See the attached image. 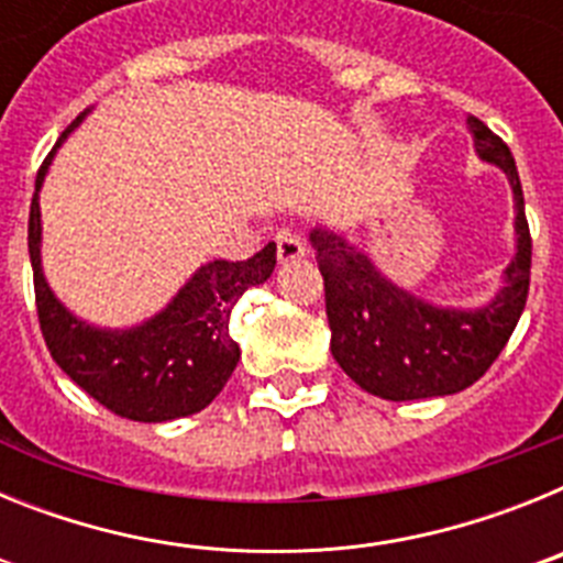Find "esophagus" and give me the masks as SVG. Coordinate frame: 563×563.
I'll return each instance as SVG.
<instances>
[{
    "label": "esophagus",
    "instance_id": "1",
    "mask_svg": "<svg viewBox=\"0 0 563 563\" xmlns=\"http://www.w3.org/2000/svg\"><path fill=\"white\" fill-rule=\"evenodd\" d=\"M276 256H278V262H292V258L307 256L305 239L292 231H278L276 233Z\"/></svg>",
    "mask_w": 563,
    "mask_h": 563
}]
</instances>
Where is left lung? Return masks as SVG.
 Instances as JSON below:
<instances>
[{"instance_id":"obj_1","label":"left lung","mask_w":563,"mask_h":563,"mask_svg":"<svg viewBox=\"0 0 563 563\" xmlns=\"http://www.w3.org/2000/svg\"><path fill=\"white\" fill-rule=\"evenodd\" d=\"M482 161L496 163L514 183L519 253L507 267V287L476 312L440 310L397 290L363 253L343 239L312 231L318 271L324 276L332 355L341 369L383 400H422L467 389L499 357L519 324L530 292L533 239L525 194L507 143L479 118H467Z\"/></svg>"}]
</instances>
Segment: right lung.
Instances as JSON below:
<instances>
[{"label":"right lung","instance_id":"right-lung-1","mask_svg":"<svg viewBox=\"0 0 563 563\" xmlns=\"http://www.w3.org/2000/svg\"><path fill=\"white\" fill-rule=\"evenodd\" d=\"M64 129L58 143L81 123ZM56 143V146H58ZM56 148L44 157L30 202L27 247L33 290L44 343L49 355L89 397L112 415L137 422H163L197 415L225 389L239 361V346L228 332L239 296L267 282L276 267V245L267 242L245 262H211L174 298L166 312L126 332H101L69 316L49 292L38 265V186Z\"/></svg>","mask_w":563,"mask_h":563}]
</instances>
